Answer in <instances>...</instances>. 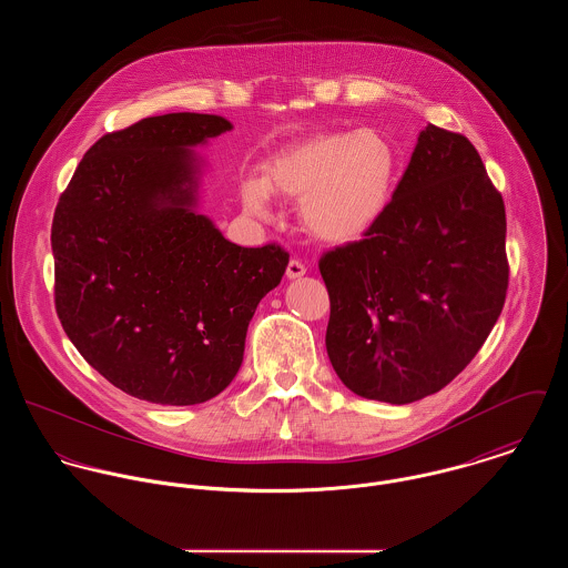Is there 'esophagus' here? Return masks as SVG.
I'll return each mask as SVG.
<instances>
[{"mask_svg": "<svg viewBox=\"0 0 568 568\" xmlns=\"http://www.w3.org/2000/svg\"><path fill=\"white\" fill-rule=\"evenodd\" d=\"M302 275H306V264L300 257H291V262L286 266V277L288 280H300Z\"/></svg>", "mask_w": 568, "mask_h": 568, "instance_id": "esophagus-1", "label": "esophagus"}]
</instances>
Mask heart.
<instances>
[{"label":"heart","mask_w":568,"mask_h":568,"mask_svg":"<svg viewBox=\"0 0 568 568\" xmlns=\"http://www.w3.org/2000/svg\"><path fill=\"white\" fill-rule=\"evenodd\" d=\"M396 172V151L381 133H320L271 155L264 179H244L241 194L257 214L268 210L271 192L302 199L300 216L313 236L325 243H354L389 207Z\"/></svg>","instance_id":"heart-1"}]
</instances>
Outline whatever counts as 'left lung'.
Returning <instances> with one entry per match:
<instances>
[{"label": "left lung", "instance_id": "8db88e82", "mask_svg": "<svg viewBox=\"0 0 568 568\" xmlns=\"http://www.w3.org/2000/svg\"><path fill=\"white\" fill-rule=\"evenodd\" d=\"M505 203L473 142L428 124L363 241L325 251V349L356 396L408 405L477 356L509 284Z\"/></svg>", "mask_w": 568, "mask_h": 568}]
</instances>
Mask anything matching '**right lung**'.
Returning <instances> with one entry per match:
<instances>
[{
    "mask_svg": "<svg viewBox=\"0 0 568 568\" xmlns=\"http://www.w3.org/2000/svg\"><path fill=\"white\" fill-rule=\"evenodd\" d=\"M221 115L168 113L102 135L52 221L54 306L82 358L124 394L187 406L239 374L246 327L288 251L239 246L194 212L190 146L230 131Z\"/></svg>",
    "mask_w": 568,
    "mask_h": 568,
    "instance_id": "right-lung-1",
    "label": "right lung"
}]
</instances>
